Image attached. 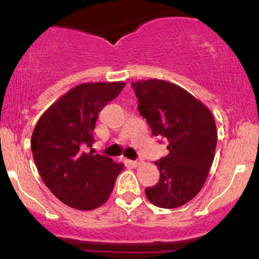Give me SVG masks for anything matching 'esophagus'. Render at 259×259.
Masks as SVG:
<instances>
[{"label":"esophagus","mask_w":259,"mask_h":259,"mask_svg":"<svg viewBox=\"0 0 259 259\" xmlns=\"http://www.w3.org/2000/svg\"><path fill=\"white\" fill-rule=\"evenodd\" d=\"M142 163L141 159H136V160H130V164L133 165V167H139L140 164Z\"/></svg>","instance_id":"34e87169"}]
</instances>
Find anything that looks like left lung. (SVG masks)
I'll return each instance as SVG.
<instances>
[{
    "label": "left lung",
    "mask_w": 259,
    "mask_h": 259,
    "mask_svg": "<svg viewBox=\"0 0 259 259\" xmlns=\"http://www.w3.org/2000/svg\"><path fill=\"white\" fill-rule=\"evenodd\" d=\"M139 112L154 136L168 141L169 153L154 164L159 181L145 190L159 208L183 206L201 191L212 167L217 127L212 113L180 86L164 80L132 82Z\"/></svg>",
    "instance_id": "8db88e82"
}]
</instances>
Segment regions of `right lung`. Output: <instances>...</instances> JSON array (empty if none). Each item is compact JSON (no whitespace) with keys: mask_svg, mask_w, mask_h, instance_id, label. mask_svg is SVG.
Instances as JSON below:
<instances>
[{"mask_svg":"<svg viewBox=\"0 0 259 259\" xmlns=\"http://www.w3.org/2000/svg\"><path fill=\"white\" fill-rule=\"evenodd\" d=\"M126 84L85 82L68 91L41 115L31 136L34 162L59 201L81 210L102 206L124 165L86 152L94 144L100 112Z\"/></svg>","mask_w":259,"mask_h":259,"instance_id":"right-lung-1","label":"right lung"}]
</instances>
